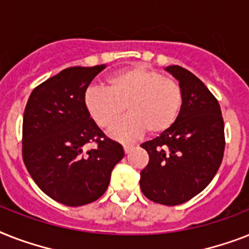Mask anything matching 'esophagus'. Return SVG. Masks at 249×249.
<instances>
[{"label": "esophagus", "mask_w": 249, "mask_h": 249, "mask_svg": "<svg viewBox=\"0 0 249 249\" xmlns=\"http://www.w3.org/2000/svg\"><path fill=\"white\" fill-rule=\"evenodd\" d=\"M123 147H124L125 153H129L131 151V149H133V145H131V144H124V145H123Z\"/></svg>", "instance_id": "34e87169"}]
</instances>
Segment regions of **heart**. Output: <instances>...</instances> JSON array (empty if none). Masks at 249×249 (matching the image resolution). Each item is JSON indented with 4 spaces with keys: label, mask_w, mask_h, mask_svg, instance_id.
Masks as SVG:
<instances>
[{
    "label": "heart",
    "mask_w": 249,
    "mask_h": 249,
    "mask_svg": "<svg viewBox=\"0 0 249 249\" xmlns=\"http://www.w3.org/2000/svg\"><path fill=\"white\" fill-rule=\"evenodd\" d=\"M180 84L157 70L135 65L106 79V87H89L84 93V107L100 128L108 129L124 112L129 115L110 135L120 141L139 138L145 130L160 134L177 123L183 107Z\"/></svg>",
    "instance_id": "heart-1"
}]
</instances>
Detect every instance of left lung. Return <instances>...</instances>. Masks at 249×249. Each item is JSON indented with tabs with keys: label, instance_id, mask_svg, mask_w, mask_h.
<instances>
[{
	"label": "left lung",
	"instance_id": "8db88e82",
	"mask_svg": "<svg viewBox=\"0 0 249 249\" xmlns=\"http://www.w3.org/2000/svg\"><path fill=\"white\" fill-rule=\"evenodd\" d=\"M183 90L177 123L142 143L149 155L141 171V189L151 201L181 205L205 189L219 170L225 149L220 105L209 88L181 66H167Z\"/></svg>",
	"mask_w": 249,
	"mask_h": 249
}]
</instances>
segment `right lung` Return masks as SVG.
Returning <instances> with one entry per match:
<instances>
[{"mask_svg": "<svg viewBox=\"0 0 249 249\" xmlns=\"http://www.w3.org/2000/svg\"><path fill=\"white\" fill-rule=\"evenodd\" d=\"M106 65L74 66L34 88L23 119V160L40 191L62 205L83 206L106 192L124 157L84 107V93ZM94 142L96 149L82 148Z\"/></svg>", "mask_w": 249, "mask_h": 249, "instance_id": "right-lung-1", "label": "right lung"}]
</instances>
